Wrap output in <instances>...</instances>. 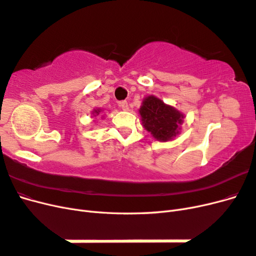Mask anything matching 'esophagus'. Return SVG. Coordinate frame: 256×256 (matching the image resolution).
<instances>
[{
  "instance_id": "1",
  "label": "esophagus",
  "mask_w": 256,
  "mask_h": 256,
  "mask_svg": "<svg viewBox=\"0 0 256 256\" xmlns=\"http://www.w3.org/2000/svg\"><path fill=\"white\" fill-rule=\"evenodd\" d=\"M118 106L120 109H122L124 111H128L129 110V106H128V102H118Z\"/></svg>"
}]
</instances>
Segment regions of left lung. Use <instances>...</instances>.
I'll list each match as a JSON object with an SVG mask.
<instances>
[{
    "label": "left lung",
    "mask_w": 256,
    "mask_h": 256,
    "mask_svg": "<svg viewBox=\"0 0 256 256\" xmlns=\"http://www.w3.org/2000/svg\"><path fill=\"white\" fill-rule=\"evenodd\" d=\"M140 114L145 129L150 131L154 138L162 142L170 141L178 134L184 118L180 112L173 106L164 104L154 96L144 99Z\"/></svg>",
    "instance_id": "1"
}]
</instances>
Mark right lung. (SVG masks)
Segmentation results:
<instances>
[{
	"instance_id": "right-lung-1",
	"label": "right lung",
	"mask_w": 256,
	"mask_h": 256,
	"mask_svg": "<svg viewBox=\"0 0 256 256\" xmlns=\"http://www.w3.org/2000/svg\"><path fill=\"white\" fill-rule=\"evenodd\" d=\"M99 112H100L99 110H95V111H94V114H95V116H96V115H98V114H99Z\"/></svg>"
}]
</instances>
